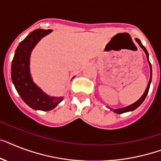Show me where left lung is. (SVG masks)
Here are the masks:
<instances>
[{"label":"left lung","instance_id":"8db88e82","mask_svg":"<svg viewBox=\"0 0 161 161\" xmlns=\"http://www.w3.org/2000/svg\"><path fill=\"white\" fill-rule=\"evenodd\" d=\"M136 42L139 44V45L141 46V48H142V49L145 51V53H146V58H147V60H148L149 65H150V69H151V78H150V80H149L148 85H147V87H146V91H145V92L143 93V95H142V97H141L139 100H137L136 103H134L133 104H131V105H130V106H127V107H126V108H118V109H112V111H113V112H117V113H118V114H120V113H124V112H130V111H133V110H135L136 108H138V107H139V106L141 105V104H142L143 102H144L146 95H147V93H148V92H149L150 85H151V63H150V61H149L148 52H147V50H146V48H145V47L142 45V42H141V40H140L139 39H136Z\"/></svg>","mask_w":161,"mask_h":161}]
</instances>
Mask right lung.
Wrapping results in <instances>:
<instances>
[{"label":"right lung","instance_id":"add662e5","mask_svg":"<svg viewBox=\"0 0 161 161\" xmlns=\"http://www.w3.org/2000/svg\"><path fill=\"white\" fill-rule=\"evenodd\" d=\"M51 30L38 29L32 31L17 47L11 64V79L15 89L25 103L35 110L49 111L63 100L44 93L34 83L30 74V56L39 40L51 32Z\"/></svg>","mask_w":161,"mask_h":161}]
</instances>
